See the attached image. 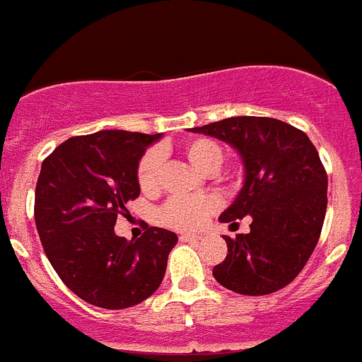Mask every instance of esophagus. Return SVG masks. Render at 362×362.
I'll list each match as a JSON object with an SVG mask.
<instances>
[{"label":"esophagus","mask_w":362,"mask_h":362,"mask_svg":"<svg viewBox=\"0 0 362 362\" xmlns=\"http://www.w3.org/2000/svg\"><path fill=\"white\" fill-rule=\"evenodd\" d=\"M179 239L181 241H187V243H196L199 241V235H192V233H183V235H179Z\"/></svg>","instance_id":"34e87169"}]
</instances>
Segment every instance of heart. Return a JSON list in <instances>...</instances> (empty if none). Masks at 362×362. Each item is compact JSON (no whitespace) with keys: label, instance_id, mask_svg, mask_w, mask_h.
Segmentation results:
<instances>
[{"label":"heart","instance_id":"1","mask_svg":"<svg viewBox=\"0 0 362 362\" xmlns=\"http://www.w3.org/2000/svg\"><path fill=\"white\" fill-rule=\"evenodd\" d=\"M183 153L201 172H214L223 161V148L209 137H194L183 146ZM163 159L159 150H150L137 166V183L146 194L158 192L161 187ZM217 209V199L212 196L172 197L161 210V221L174 230H197L210 214Z\"/></svg>","mask_w":362,"mask_h":362}]
</instances>
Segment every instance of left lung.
<instances>
[{"instance_id": "8db88e82", "label": "left lung", "mask_w": 362, "mask_h": 362, "mask_svg": "<svg viewBox=\"0 0 362 362\" xmlns=\"http://www.w3.org/2000/svg\"><path fill=\"white\" fill-rule=\"evenodd\" d=\"M238 150L245 183L221 223L252 217L250 232L223 235L219 284L243 296H267L292 283L308 263L326 214L328 175L303 130L274 117L238 116L196 127Z\"/></svg>"}]
</instances>
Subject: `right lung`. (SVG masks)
I'll return each instance as SVG.
<instances>
[{"instance_id":"1","label":"right lung","mask_w":362,"mask_h":362,"mask_svg":"<svg viewBox=\"0 0 362 362\" xmlns=\"http://www.w3.org/2000/svg\"><path fill=\"white\" fill-rule=\"evenodd\" d=\"M159 137L127 130L76 136L41 165L34 217L45 254L63 283L99 308L123 310L152 296L177 243L158 226L132 241L114 232L141 192L139 159Z\"/></svg>"}]
</instances>
